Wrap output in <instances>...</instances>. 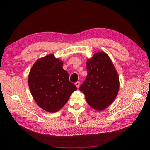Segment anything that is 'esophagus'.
Returning <instances> with one entry per match:
<instances>
[{
  "label": "esophagus",
  "instance_id": "esophagus-1",
  "mask_svg": "<svg viewBox=\"0 0 150 150\" xmlns=\"http://www.w3.org/2000/svg\"><path fill=\"white\" fill-rule=\"evenodd\" d=\"M75 85H76V86H77V88H79V86H80V82H76V83H75Z\"/></svg>",
  "mask_w": 150,
  "mask_h": 150
}]
</instances>
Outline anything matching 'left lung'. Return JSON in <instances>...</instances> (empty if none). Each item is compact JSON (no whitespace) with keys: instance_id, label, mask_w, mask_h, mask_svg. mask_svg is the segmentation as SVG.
Returning a JSON list of instances; mask_svg holds the SVG:
<instances>
[{"instance_id":"1","label":"left lung","mask_w":150,"mask_h":150,"mask_svg":"<svg viewBox=\"0 0 150 150\" xmlns=\"http://www.w3.org/2000/svg\"><path fill=\"white\" fill-rule=\"evenodd\" d=\"M86 68L87 77L79 90L92 108L103 111L115 99L119 90V75L110 57L103 52L87 60Z\"/></svg>"}]
</instances>
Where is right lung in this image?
<instances>
[{
    "mask_svg": "<svg viewBox=\"0 0 150 150\" xmlns=\"http://www.w3.org/2000/svg\"><path fill=\"white\" fill-rule=\"evenodd\" d=\"M63 62L50 54L34 63L28 75V85L38 106L50 113L58 111L77 90L69 81Z\"/></svg>",
    "mask_w": 150,
    "mask_h": 150,
    "instance_id": "obj_1",
    "label": "right lung"
}]
</instances>
